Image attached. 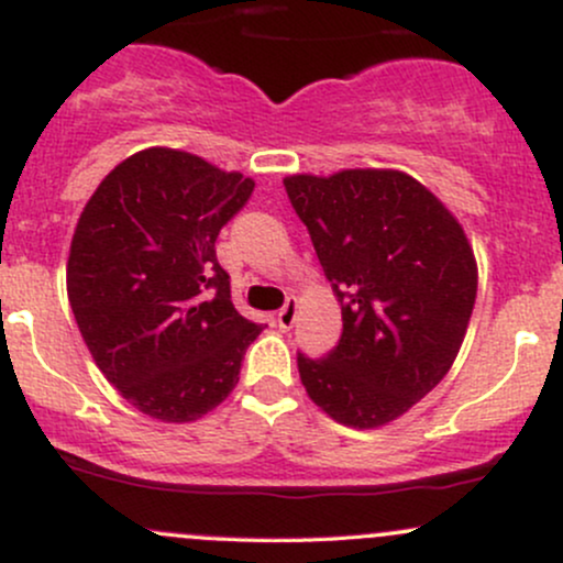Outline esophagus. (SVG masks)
<instances>
[{
  "label": "esophagus",
  "mask_w": 563,
  "mask_h": 563,
  "mask_svg": "<svg viewBox=\"0 0 563 563\" xmlns=\"http://www.w3.org/2000/svg\"><path fill=\"white\" fill-rule=\"evenodd\" d=\"M296 312H299V303H296V299H288L286 307H283L280 312H277V318H275L277 325H280L283 331H288V328H294Z\"/></svg>",
  "instance_id": "obj_1"
}]
</instances>
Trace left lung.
Here are the masks:
<instances>
[{
    "instance_id": "left-lung-1",
    "label": "left lung",
    "mask_w": 563,
    "mask_h": 563,
    "mask_svg": "<svg viewBox=\"0 0 563 563\" xmlns=\"http://www.w3.org/2000/svg\"><path fill=\"white\" fill-rule=\"evenodd\" d=\"M341 301L325 357L299 352L309 399L333 421L378 429L448 376L476 301L466 232L434 192L391 169L283 179Z\"/></svg>"
}]
</instances>
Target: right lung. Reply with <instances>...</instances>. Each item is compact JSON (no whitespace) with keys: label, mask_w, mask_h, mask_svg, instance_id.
I'll return each mask as SVG.
<instances>
[{"label":"right lung","mask_w":563,"mask_h":563,"mask_svg":"<svg viewBox=\"0 0 563 563\" xmlns=\"http://www.w3.org/2000/svg\"><path fill=\"white\" fill-rule=\"evenodd\" d=\"M254 179L172 147L121 161L84 206L68 301L84 344L121 397L164 423L228 399L262 333L230 299L217 235Z\"/></svg>","instance_id":"obj_1"}]
</instances>
